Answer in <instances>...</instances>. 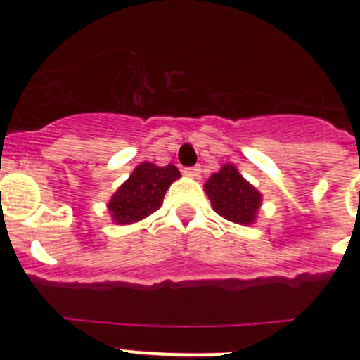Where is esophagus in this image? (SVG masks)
Masks as SVG:
<instances>
[{
    "label": "esophagus",
    "instance_id": "obj_1",
    "mask_svg": "<svg viewBox=\"0 0 360 360\" xmlns=\"http://www.w3.org/2000/svg\"><path fill=\"white\" fill-rule=\"evenodd\" d=\"M200 173H202V169H200L198 165H195V167H186V169H184V174L191 178H198Z\"/></svg>",
    "mask_w": 360,
    "mask_h": 360
}]
</instances>
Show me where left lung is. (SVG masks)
<instances>
[{"instance_id":"8db88e82","label":"left lung","mask_w":360,"mask_h":360,"mask_svg":"<svg viewBox=\"0 0 360 360\" xmlns=\"http://www.w3.org/2000/svg\"><path fill=\"white\" fill-rule=\"evenodd\" d=\"M203 187L219 216L240 225L254 224L262 205V193L250 186L234 165L225 164Z\"/></svg>"}]
</instances>
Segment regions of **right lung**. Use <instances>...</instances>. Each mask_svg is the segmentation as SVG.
Wrapping results in <instances>:
<instances>
[{
    "label": "right lung",
    "instance_id": "right-lung-1",
    "mask_svg": "<svg viewBox=\"0 0 360 360\" xmlns=\"http://www.w3.org/2000/svg\"><path fill=\"white\" fill-rule=\"evenodd\" d=\"M176 178H180V171L173 164L158 167L151 162H142L136 165L131 176L117 189L108 203L113 221L128 225L153 214L162 205L165 191Z\"/></svg>",
    "mask_w": 360,
    "mask_h": 360
}]
</instances>
